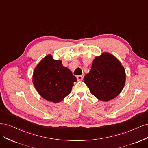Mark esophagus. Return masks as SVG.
Masks as SVG:
<instances>
[{
	"label": "esophagus",
	"instance_id": "obj_1",
	"mask_svg": "<svg viewBox=\"0 0 148 148\" xmlns=\"http://www.w3.org/2000/svg\"><path fill=\"white\" fill-rule=\"evenodd\" d=\"M83 77H84L83 75H78V76H77V79L78 80V81H79V80H82L83 79Z\"/></svg>",
	"mask_w": 148,
	"mask_h": 148
}]
</instances>
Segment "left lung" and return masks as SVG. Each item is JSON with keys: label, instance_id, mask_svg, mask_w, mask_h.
Here are the masks:
<instances>
[{"label": "left lung", "instance_id": "1", "mask_svg": "<svg viewBox=\"0 0 148 148\" xmlns=\"http://www.w3.org/2000/svg\"><path fill=\"white\" fill-rule=\"evenodd\" d=\"M125 78V71L120 62L106 52L93 60L90 71L84 76V82L92 95L106 102L114 99L122 91Z\"/></svg>", "mask_w": 148, "mask_h": 148}]
</instances>
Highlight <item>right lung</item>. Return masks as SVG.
I'll list each match as a JSON object with an SVG mask.
<instances>
[{
	"label": "right lung",
	"mask_w": 148,
	"mask_h": 148,
	"mask_svg": "<svg viewBox=\"0 0 148 148\" xmlns=\"http://www.w3.org/2000/svg\"><path fill=\"white\" fill-rule=\"evenodd\" d=\"M77 78L71 71L51 55L46 56L36 67L33 82L37 91L44 99L57 103L70 93Z\"/></svg>",
	"instance_id": "1"
}]
</instances>
